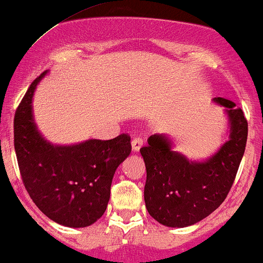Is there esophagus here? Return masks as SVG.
Masks as SVG:
<instances>
[{
	"mask_svg": "<svg viewBox=\"0 0 263 263\" xmlns=\"http://www.w3.org/2000/svg\"><path fill=\"white\" fill-rule=\"evenodd\" d=\"M143 139L140 137H134L132 140V148L134 152H138L143 146Z\"/></svg>",
	"mask_w": 263,
	"mask_h": 263,
	"instance_id": "1",
	"label": "esophagus"
}]
</instances>
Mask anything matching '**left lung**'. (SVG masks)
Returning a JSON list of instances; mask_svg holds the SVG:
<instances>
[{
    "mask_svg": "<svg viewBox=\"0 0 263 263\" xmlns=\"http://www.w3.org/2000/svg\"><path fill=\"white\" fill-rule=\"evenodd\" d=\"M231 123L230 140L205 162H189L171 149L164 135L154 134L140 148L145 163L144 200L149 214L168 227H187L202 221L222 204L232 187L247 143L243 111L223 98Z\"/></svg>",
    "mask_w": 263,
    "mask_h": 263,
    "instance_id": "obj_1",
    "label": "left lung"
}]
</instances>
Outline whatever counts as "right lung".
I'll list each match as a JSON object with an SVG mask.
<instances>
[{"mask_svg":"<svg viewBox=\"0 0 263 263\" xmlns=\"http://www.w3.org/2000/svg\"><path fill=\"white\" fill-rule=\"evenodd\" d=\"M46 71L32 81L13 119V142L22 182L31 199L50 219L86 227L104 214L115 171L130 154L129 134L90 139L70 146L47 143L36 129L32 97Z\"/></svg>","mask_w":263,"mask_h":263,"instance_id":"obj_1","label":"right lung"}]
</instances>
